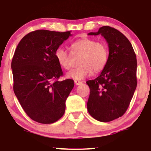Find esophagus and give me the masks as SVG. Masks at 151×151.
<instances>
[{
  "mask_svg": "<svg viewBox=\"0 0 151 151\" xmlns=\"http://www.w3.org/2000/svg\"><path fill=\"white\" fill-rule=\"evenodd\" d=\"M74 83H75L76 85H80V84H82V82L81 81H78V80H75V81H74Z\"/></svg>",
  "mask_w": 151,
  "mask_h": 151,
  "instance_id": "obj_1",
  "label": "esophagus"
}]
</instances>
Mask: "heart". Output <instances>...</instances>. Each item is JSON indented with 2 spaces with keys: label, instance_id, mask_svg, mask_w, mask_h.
I'll use <instances>...</instances> for the list:
<instances>
[{
  "label": "heart",
  "instance_id": "1",
  "mask_svg": "<svg viewBox=\"0 0 151 151\" xmlns=\"http://www.w3.org/2000/svg\"><path fill=\"white\" fill-rule=\"evenodd\" d=\"M71 53L80 55L78 60V67L67 74V78L80 80L85 78L94 72H99L106 65L109 59V51L104 43L96 42L91 38H82L75 41L71 45ZM55 56L59 65L67 70L71 67V54L63 47L55 50Z\"/></svg>",
  "mask_w": 151,
  "mask_h": 151
}]
</instances>
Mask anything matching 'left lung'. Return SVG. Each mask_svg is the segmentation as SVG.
<instances>
[{
	"label": "left lung",
	"mask_w": 151,
	"mask_h": 151,
	"mask_svg": "<svg viewBox=\"0 0 151 151\" xmlns=\"http://www.w3.org/2000/svg\"><path fill=\"white\" fill-rule=\"evenodd\" d=\"M99 34L108 43L109 59L100 75L86 82L87 110L94 119L107 122L122 116L129 106L137 86V59L131 43L116 29L103 26L88 34Z\"/></svg>",
	"instance_id": "obj_1"
}]
</instances>
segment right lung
I'll list each match as a JSON object with an SVG mask.
<instances>
[{"mask_svg":"<svg viewBox=\"0 0 151 151\" xmlns=\"http://www.w3.org/2000/svg\"><path fill=\"white\" fill-rule=\"evenodd\" d=\"M71 36L70 32L36 30L18 43L12 61L14 91L33 120L51 124L63 117L73 80L58 81L63 75L55 50Z\"/></svg>","mask_w":151,"mask_h":151,"instance_id":"add662e5","label":"right lung"}]
</instances>
